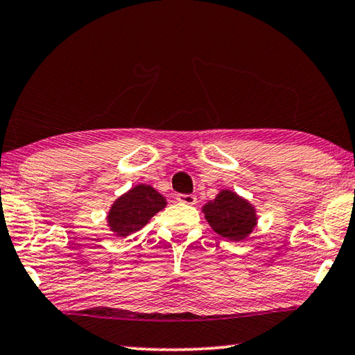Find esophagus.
<instances>
[{"label": "esophagus", "instance_id": "esophagus-1", "mask_svg": "<svg viewBox=\"0 0 355 355\" xmlns=\"http://www.w3.org/2000/svg\"><path fill=\"white\" fill-rule=\"evenodd\" d=\"M177 200L180 203H184V205H194L197 199H196V196H192V194H178Z\"/></svg>", "mask_w": 355, "mask_h": 355}]
</instances>
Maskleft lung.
<instances>
[{
  "label": "left lung",
  "instance_id": "left-lung-1",
  "mask_svg": "<svg viewBox=\"0 0 355 355\" xmlns=\"http://www.w3.org/2000/svg\"><path fill=\"white\" fill-rule=\"evenodd\" d=\"M205 219L218 235L230 241L248 238L257 225L255 208L232 191H220L214 200L202 208Z\"/></svg>",
  "mask_w": 355,
  "mask_h": 355
}]
</instances>
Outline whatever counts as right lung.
<instances>
[{"label": "right lung", "instance_id": "obj_1", "mask_svg": "<svg viewBox=\"0 0 355 355\" xmlns=\"http://www.w3.org/2000/svg\"><path fill=\"white\" fill-rule=\"evenodd\" d=\"M166 207V199L148 184H137L112 203L107 224L117 236H128Z\"/></svg>", "mask_w": 355, "mask_h": 355}]
</instances>
